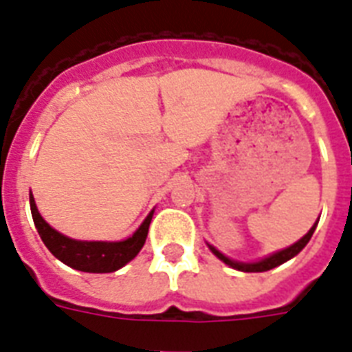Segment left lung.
I'll list each match as a JSON object with an SVG mask.
<instances>
[{
  "mask_svg": "<svg viewBox=\"0 0 352 352\" xmlns=\"http://www.w3.org/2000/svg\"><path fill=\"white\" fill-rule=\"evenodd\" d=\"M314 230H316V226H312L309 233H307L301 241H298L296 244L287 248V250H283V252H277L274 253V255H270V257L263 258V261H258V263H236V261H231V258H228L226 255H222V253H220L219 250H214L213 246H211V252H213L220 261H224L226 264H230L231 268L241 270V272H266V270L275 268V266H279V264L287 263V261H290L292 257H296V255H298L305 246H307V242L310 241V236H312Z\"/></svg>",
  "mask_w": 352,
  "mask_h": 352,
  "instance_id": "left-lung-1",
  "label": "left lung"
}]
</instances>
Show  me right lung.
I'll list each match as a JSON object with an SVG mask.
<instances>
[{"label":"right lung","instance_id":"right-lung-1","mask_svg":"<svg viewBox=\"0 0 352 352\" xmlns=\"http://www.w3.org/2000/svg\"><path fill=\"white\" fill-rule=\"evenodd\" d=\"M29 201H31V213L34 226H36L38 233L42 236L43 244L47 246L49 252L67 266L80 270V272H89V274H110V272H116V270L122 268L126 263H130L145 244L152 213H154L152 211L145 219V222L139 226V230L126 241L84 242L73 241L69 236H64L58 231H54L42 219V214L38 213L32 195L29 196Z\"/></svg>","mask_w":352,"mask_h":352}]
</instances>
